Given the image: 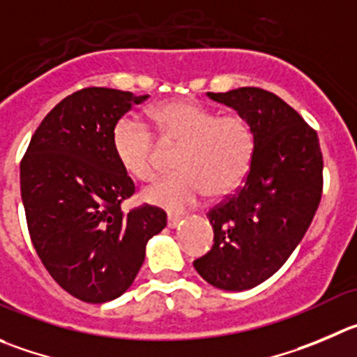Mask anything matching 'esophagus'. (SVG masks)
I'll list each match as a JSON object with an SVG mask.
<instances>
[{
    "label": "esophagus",
    "mask_w": 357,
    "mask_h": 357,
    "mask_svg": "<svg viewBox=\"0 0 357 357\" xmlns=\"http://www.w3.org/2000/svg\"><path fill=\"white\" fill-rule=\"evenodd\" d=\"M178 224H181V217L168 215V220H166V226H168L169 229H175V227H178Z\"/></svg>",
    "instance_id": "esophagus-1"
}]
</instances>
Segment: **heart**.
I'll use <instances>...</instances> for the list:
<instances>
[{
  "label": "heart",
  "mask_w": 357,
  "mask_h": 357,
  "mask_svg": "<svg viewBox=\"0 0 357 357\" xmlns=\"http://www.w3.org/2000/svg\"><path fill=\"white\" fill-rule=\"evenodd\" d=\"M152 126L165 144L181 145L176 172L144 189L149 205L181 213L206 195L224 198L245 182L256 154V133L249 119L219 115L195 100H172L149 110ZM112 151L128 175L151 181L155 173L152 130L137 115H122L112 130Z\"/></svg>",
  "instance_id": "obj_1"
}]
</instances>
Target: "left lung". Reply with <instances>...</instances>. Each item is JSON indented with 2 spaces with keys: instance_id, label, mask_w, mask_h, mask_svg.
<instances>
[{
  "instance_id": "obj_1",
  "label": "left lung",
  "mask_w": 357,
  "mask_h": 357,
  "mask_svg": "<svg viewBox=\"0 0 357 357\" xmlns=\"http://www.w3.org/2000/svg\"><path fill=\"white\" fill-rule=\"evenodd\" d=\"M206 96L249 119L256 154L243 188L206 213L213 245L192 264L217 289H252L286 263L314 219L322 192L319 138L294 108L264 89Z\"/></svg>"
}]
</instances>
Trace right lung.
Returning <instances> with one entry per match:
<instances>
[{"mask_svg":"<svg viewBox=\"0 0 357 357\" xmlns=\"http://www.w3.org/2000/svg\"><path fill=\"white\" fill-rule=\"evenodd\" d=\"M147 98L108 87L70 94L45 115L20 162L36 254L64 291L87 303L130 289L147 242L166 226L155 206L122 212L135 184L112 151L115 122Z\"/></svg>","mask_w":357,"mask_h":357,"instance_id":"right-lung-1","label":"right lung"}]
</instances>
